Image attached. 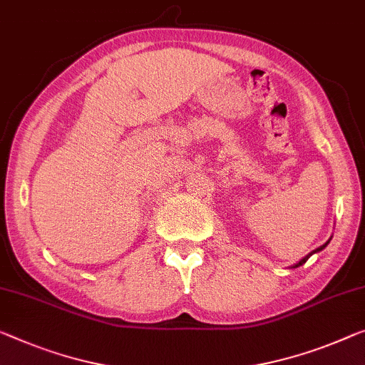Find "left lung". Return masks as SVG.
I'll use <instances>...</instances> for the list:
<instances>
[{"label":"left lung","instance_id":"obj_1","mask_svg":"<svg viewBox=\"0 0 365 365\" xmlns=\"http://www.w3.org/2000/svg\"><path fill=\"white\" fill-rule=\"evenodd\" d=\"M328 243H329V240L327 241V243H324L323 246H319V248H317L315 251H312V253H308L305 257H304V259H300L299 262H297V264H294L292 267H299V266H302V264H305V262H307V259H308V257H310L312 255H315V253H318V251H322V250H324V248H327V246H328Z\"/></svg>","mask_w":365,"mask_h":365}]
</instances>
